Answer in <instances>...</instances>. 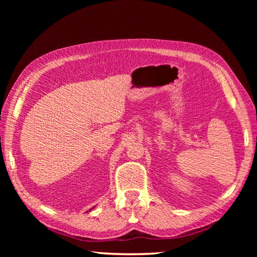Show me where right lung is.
<instances>
[{"mask_svg":"<svg viewBox=\"0 0 257 257\" xmlns=\"http://www.w3.org/2000/svg\"><path fill=\"white\" fill-rule=\"evenodd\" d=\"M92 209H93V208H91V209H90V210H92ZM87 212H88V211H87Z\"/></svg>","mask_w":257,"mask_h":257,"instance_id":"add662e5","label":"right lung"}]
</instances>
